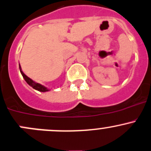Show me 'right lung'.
<instances>
[{
    "label": "right lung",
    "mask_w": 151,
    "mask_h": 151,
    "mask_svg": "<svg viewBox=\"0 0 151 151\" xmlns=\"http://www.w3.org/2000/svg\"><path fill=\"white\" fill-rule=\"evenodd\" d=\"M19 68H20V73H21V74H22V76H23V78H24L25 81H26V83H27L29 85V86H32V87L34 89H35V90H37V91H41V92L49 91V89L47 88H46V86H43V85L40 84V83H36V82H35V81H34V80H32L31 78L28 77L27 76H26V74H25L24 73H23V71H22L21 67H20V64H19Z\"/></svg>",
    "instance_id": "right-lung-1"
}]
</instances>
